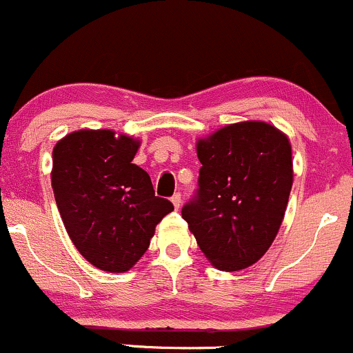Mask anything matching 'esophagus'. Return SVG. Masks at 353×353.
<instances>
[{
  "instance_id": "esophagus-1",
  "label": "esophagus",
  "mask_w": 353,
  "mask_h": 353,
  "mask_svg": "<svg viewBox=\"0 0 353 353\" xmlns=\"http://www.w3.org/2000/svg\"><path fill=\"white\" fill-rule=\"evenodd\" d=\"M170 201H172L174 208H176V209L181 208V194H179V192H176V194L170 197Z\"/></svg>"
}]
</instances>
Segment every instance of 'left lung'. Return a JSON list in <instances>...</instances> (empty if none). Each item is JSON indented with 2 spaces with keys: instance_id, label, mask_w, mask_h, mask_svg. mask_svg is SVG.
Instances as JSON below:
<instances>
[{
  "instance_id": "obj_1",
  "label": "left lung",
  "mask_w": 353,
  "mask_h": 353,
  "mask_svg": "<svg viewBox=\"0 0 353 353\" xmlns=\"http://www.w3.org/2000/svg\"><path fill=\"white\" fill-rule=\"evenodd\" d=\"M199 188L183 218L214 268L254 265L276 238L293 184L292 145L259 120L231 123L196 144Z\"/></svg>"
}]
</instances>
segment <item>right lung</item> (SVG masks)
I'll list each match as a JSON object with an SVG mask.
<instances>
[{"mask_svg":"<svg viewBox=\"0 0 353 353\" xmlns=\"http://www.w3.org/2000/svg\"><path fill=\"white\" fill-rule=\"evenodd\" d=\"M141 142L114 130L82 129L53 147L52 188L65 230L102 271L123 273L141 259L172 203L132 164Z\"/></svg>","mask_w":353,"mask_h":353,"instance_id":"right-lung-1","label":"right lung"}]
</instances>
